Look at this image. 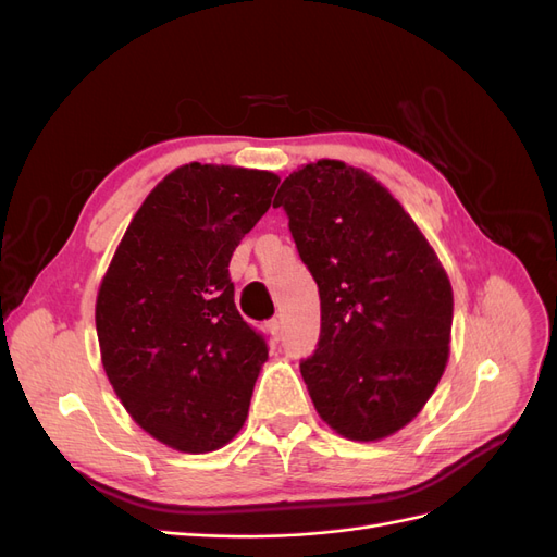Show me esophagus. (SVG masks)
Returning a JSON list of instances; mask_svg holds the SVG:
<instances>
[{"label": "esophagus", "instance_id": "esophagus-1", "mask_svg": "<svg viewBox=\"0 0 557 557\" xmlns=\"http://www.w3.org/2000/svg\"><path fill=\"white\" fill-rule=\"evenodd\" d=\"M267 332L269 334H272L274 336V339H278V334H281V323H278V320L276 318H272V320H267Z\"/></svg>", "mask_w": 557, "mask_h": 557}]
</instances>
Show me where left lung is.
Wrapping results in <instances>:
<instances>
[{
  "label": "left lung",
  "instance_id": "obj_1",
  "mask_svg": "<svg viewBox=\"0 0 557 557\" xmlns=\"http://www.w3.org/2000/svg\"><path fill=\"white\" fill-rule=\"evenodd\" d=\"M274 207L318 283L320 339L299 364L313 407L350 442L385 440L420 413L446 369V269L399 201L346 162L305 164Z\"/></svg>",
  "mask_w": 557,
  "mask_h": 557
}]
</instances>
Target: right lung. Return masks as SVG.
I'll list each match as a JSON object with an SVG mask.
<instances>
[{
	"mask_svg": "<svg viewBox=\"0 0 557 557\" xmlns=\"http://www.w3.org/2000/svg\"><path fill=\"white\" fill-rule=\"evenodd\" d=\"M272 172L183 164L134 213L97 293L95 325L117 399L181 453L223 448L267 362L234 305V248L272 207Z\"/></svg>",
	"mask_w": 557,
	"mask_h": 557,
	"instance_id": "right-lung-1",
	"label": "right lung"
}]
</instances>
